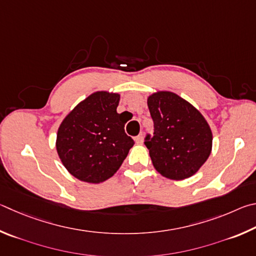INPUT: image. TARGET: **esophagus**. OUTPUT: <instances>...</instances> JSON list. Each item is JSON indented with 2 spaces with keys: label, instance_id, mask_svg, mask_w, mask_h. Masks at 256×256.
Returning a JSON list of instances; mask_svg holds the SVG:
<instances>
[{
  "label": "esophagus",
  "instance_id": "1",
  "mask_svg": "<svg viewBox=\"0 0 256 256\" xmlns=\"http://www.w3.org/2000/svg\"><path fill=\"white\" fill-rule=\"evenodd\" d=\"M136 142L137 144H142V134H140V135L136 137Z\"/></svg>",
  "mask_w": 256,
  "mask_h": 256
}]
</instances>
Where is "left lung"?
<instances>
[{
    "instance_id": "obj_1",
    "label": "left lung",
    "mask_w": 256,
    "mask_h": 256,
    "mask_svg": "<svg viewBox=\"0 0 256 256\" xmlns=\"http://www.w3.org/2000/svg\"><path fill=\"white\" fill-rule=\"evenodd\" d=\"M147 104L154 121L145 145L156 171L171 180H184L208 160L212 134L204 116L173 92L152 94Z\"/></svg>"
}]
</instances>
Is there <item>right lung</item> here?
<instances>
[{
  "instance_id": "right-lung-1",
  "label": "right lung",
  "mask_w": 256,
  "mask_h": 256,
  "mask_svg": "<svg viewBox=\"0 0 256 256\" xmlns=\"http://www.w3.org/2000/svg\"><path fill=\"white\" fill-rule=\"evenodd\" d=\"M119 98L116 93H93L58 128V156L67 171L80 181L100 183L110 178L135 144L124 132L127 120L116 112Z\"/></svg>"
}]
</instances>
